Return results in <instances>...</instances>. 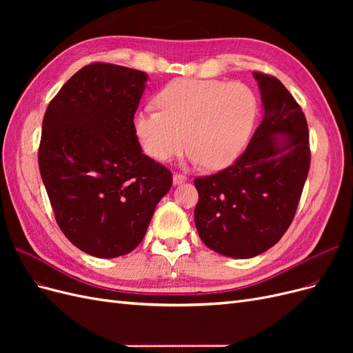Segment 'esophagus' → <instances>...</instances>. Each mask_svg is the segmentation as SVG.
Here are the masks:
<instances>
[{"instance_id":"esophagus-1","label":"esophagus","mask_w":353,"mask_h":353,"mask_svg":"<svg viewBox=\"0 0 353 353\" xmlns=\"http://www.w3.org/2000/svg\"><path fill=\"white\" fill-rule=\"evenodd\" d=\"M184 181H187V175L179 174V172H174V184H183Z\"/></svg>"}]
</instances>
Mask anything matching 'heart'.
Masks as SVG:
<instances>
[{
    "instance_id": "obj_1",
    "label": "heart",
    "mask_w": 353,
    "mask_h": 353,
    "mask_svg": "<svg viewBox=\"0 0 353 353\" xmlns=\"http://www.w3.org/2000/svg\"><path fill=\"white\" fill-rule=\"evenodd\" d=\"M159 110L134 117V132L145 154L166 162L191 148V159L222 169L248 144L258 114L254 92L243 82L178 78L156 94Z\"/></svg>"
}]
</instances>
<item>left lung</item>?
<instances>
[{"label":"left lung","mask_w":353,"mask_h":353,"mask_svg":"<svg viewBox=\"0 0 353 353\" xmlns=\"http://www.w3.org/2000/svg\"><path fill=\"white\" fill-rule=\"evenodd\" d=\"M253 77L261 88L263 121L231 166L194 179L201 241L237 259L253 258L280 241L296 215L311 165L301 105L272 74L253 72Z\"/></svg>","instance_id":"obj_1"}]
</instances>
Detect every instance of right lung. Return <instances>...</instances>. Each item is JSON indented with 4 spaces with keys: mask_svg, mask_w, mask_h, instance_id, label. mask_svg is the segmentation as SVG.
Returning a JSON list of instances; mask_svg holds the SVG:
<instances>
[{
    "mask_svg": "<svg viewBox=\"0 0 353 353\" xmlns=\"http://www.w3.org/2000/svg\"><path fill=\"white\" fill-rule=\"evenodd\" d=\"M141 70L91 63L48 104L39 172L68 240L97 258L132 252L172 172L143 153L134 116L145 87Z\"/></svg>",
    "mask_w": 353,
    "mask_h": 353,
    "instance_id": "1",
    "label": "right lung"
}]
</instances>
